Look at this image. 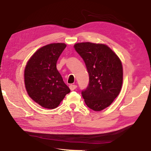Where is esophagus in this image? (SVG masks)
Listing matches in <instances>:
<instances>
[{
  "label": "esophagus",
  "instance_id": "1",
  "mask_svg": "<svg viewBox=\"0 0 151 151\" xmlns=\"http://www.w3.org/2000/svg\"><path fill=\"white\" fill-rule=\"evenodd\" d=\"M76 88H77V86H76V85H73V84L70 85V89L71 91H73V90H75Z\"/></svg>",
  "mask_w": 151,
  "mask_h": 151
}]
</instances>
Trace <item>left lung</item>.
Listing matches in <instances>:
<instances>
[{
    "label": "left lung",
    "instance_id": "8db88e82",
    "mask_svg": "<svg viewBox=\"0 0 151 151\" xmlns=\"http://www.w3.org/2000/svg\"><path fill=\"white\" fill-rule=\"evenodd\" d=\"M73 47L84 61L89 73L88 88L81 92L86 104L97 112L105 109L122 88L123 68L120 58L102 43L83 42Z\"/></svg>",
    "mask_w": 151,
    "mask_h": 151
}]
</instances>
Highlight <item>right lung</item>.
Here are the masks:
<instances>
[{
    "mask_svg": "<svg viewBox=\"0 0 151 151\" xmlns=\"http://www.w3.org/2000/svg\"><path fill=\"white\" fill-rule=\"evenodd\" d=\"M66 45L51 43L33 53L24 68V85L32 100L42 107L54 109L60 104L70 88L56 68L59 57Z\"/></svg>",
    "mask_w": 151,
    "mask_h": 151,
    "instance_id": "obj_1",
    "label": "right lung"
}]
</instances>
